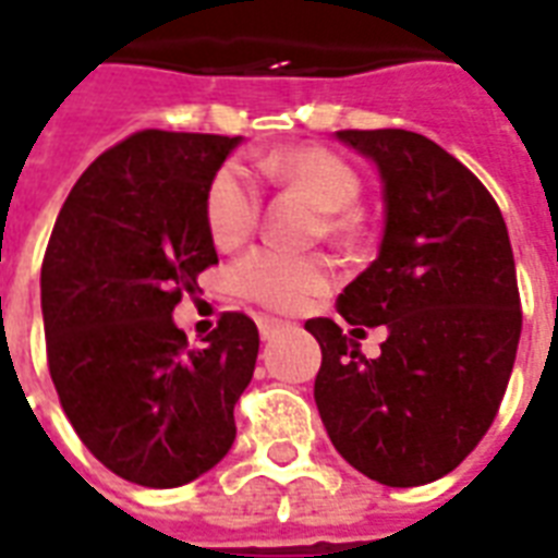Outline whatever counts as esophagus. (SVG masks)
I'll return each mask as SVG.
<instances>
[{"label": "esophagus", "instance_id": "1", "mask_svg": "<svg viewBox=\"0 0 558 558\" xmlns=\"http://www.w3.org/2000/svg\"><path fill=\"white\" fill-rule=\"evenodd\" d=\"M280 330H283V322H280V318H271V316L260 318V336H263V339H271V336L280 333Z\"/></svg>", "mask_w": 558, "mask_h": 558}]
</instances>
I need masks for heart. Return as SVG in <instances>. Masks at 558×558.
Instances as JSON below:
<instances>
[{
	"instance_id": "1",
	"label": "heart",
	"mask_w": 558,
	"mask_h": 558,
	"mask_svg": "<svg viewBox=\"0 0 558 558\" xmlns=\"http://www.w3.org/2000/svg\"><path fill=\"white\" fill-rule=\"evenodd\" d=\"M257 172L271 184L292 186L325 210V231L339 242L360 236V213L351 204L363 193V175L356 166L327 146H292L271 151L257 160ZM263 213L260 186L254 184L248 169L225 163L204 193V222L219 248H233L248 240ZM233 280L242 295L263 307L301 310L307 301L330 287V266L322 257H301L287 251L257 248L245 254Z\"/></svg>"
}]
</instances>
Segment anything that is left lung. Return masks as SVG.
Listing matches in <instances>:
<instances>
[{"mask_svg":"<svg viewBox=\"0 0 558 558\" xmlns=\"http://www.w3.org/2000/svg\"><path fill=\"white\" fill-rule=\"evenodd\" d=\"M336 137L380 169L386 233L377 260L336 298L354 330L304 325L322 345L318 415L365 477L424 486L477 448L504 401L521 339L509 231L480 178L433 140L401 128ZM363 324L387 327L374 361L359 354Z\"/></svg>","mask_w":558,"mask_h":558,"instance_id":"left-lung-1","label":"left lung"}]
</instances>
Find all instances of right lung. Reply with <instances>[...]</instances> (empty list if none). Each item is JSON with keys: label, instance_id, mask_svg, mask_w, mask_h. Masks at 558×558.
Masks as SVG:
<instances>
[{"label": "right lung", "instance_id": "obj_1", "mask_svg": "<svg viewBox=\"0 0 558 558\" xmlns=\"http://www.w3.org/2000/svg\"><path fill=\"white\" fill-rule=\"evenodd\" d=\"M240 137L137 131L87 166L46 245V360L66 418L101 465L148 488L202 477L236 439L233 403L260 333L222 313L193 348L172 322L219 263L204 193Z\"/></svg>", "mask_w": 558, "mask_h": 558}]
</instances>
